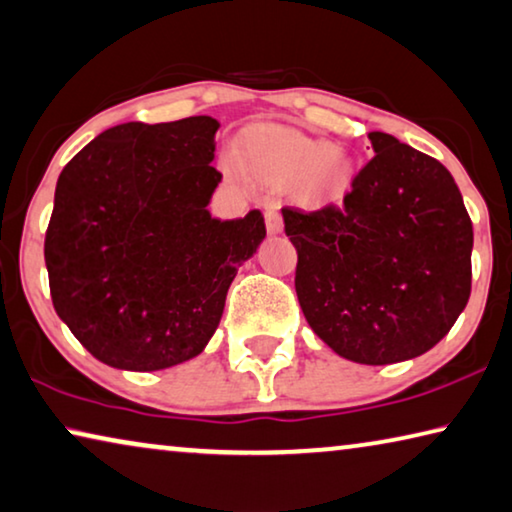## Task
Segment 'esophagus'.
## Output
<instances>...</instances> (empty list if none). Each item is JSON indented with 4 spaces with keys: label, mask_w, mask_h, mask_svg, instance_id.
I'll list each match as a JSON object with an SVG mask.
<instances>
[{
    "label": "esophagus",
    "mask_w": 512,
    "mask_h": 512,
    "mask_svg": "<svg viewBox=\"0 0 512 512\" xmlns=\"http://www.w3.org/2000/svg\"><path fill=\"white\" fill-rule=\"evenodd\" d=\"M264 218H266V230H269V234H280L282 232V214L278 205H266L264 209Z\"/></svg>",
    "instance_id": "esophagus-1"
}]
</instances>
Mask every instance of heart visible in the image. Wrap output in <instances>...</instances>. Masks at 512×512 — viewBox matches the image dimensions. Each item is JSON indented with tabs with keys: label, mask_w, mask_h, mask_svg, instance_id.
I'll return each instance as SVG.
<instances>
[{
	"label": "heart",
	"mask_w": 512,
	"mask_h": 512,
	"mask_svg": "<svg viewBox=\"0 0 512 512\" xmlns=\"http://www.w3.org/2000/svg\"><path fill=\"white\" fill-rule=\"evenodd\" d=\"M248 164L259 175L282 186H298L307 198L342 200L355 180V164L346 152L326 143L257 129L243 145ZM232 168V161H225Z\"/></svg>",
	"instance_id": "1"
}]
</instances>
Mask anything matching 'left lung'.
<instances>
[{
    "mask_svg": "<svg viewBox=\"0 0 512 512\" xmlns=\"http://www.w3.org/2000/svg\"><path fill=\"white\" fill-rule=\"evenodd\" d=\"M369 141L344 202L282 218L314 335L351 362L394 364L431 351L465 310L474 230L440 161L385 132Z\"/></svg>",
    "mask_w": 512,
    "mask_h": 512,
    "instance_id": "obj_1",
    "label": "left lung"
}]
</instances>
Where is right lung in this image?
Instances as JSON below:
<instances>
[{
    "label": "right lung",
    "instance_id": "add662e5",
    "mask_svg": "<svg viewBox=\"0 0 512 512\" xmlns=\"http://www.w3.org/2000/svg\"><path fill=\"white\" fill-rule=\"evenodd\" d=\"M218 127L212 116L123 123L61 170L45 234L52 303L109 367L161 371L205 351L234 275L266 237L259 209L209 214Z\"/></svg>",
    "mask_w": 512,
    "mask_h": 512
}]
</instances>
